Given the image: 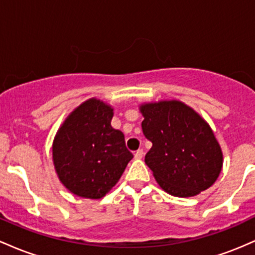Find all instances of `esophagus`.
<instances>
[{
	"mask_svg": "<svg viewBox=\"0 0 255 255\" xmlns=\"http://www.w3.org/2000/svg\"><path fill=\"white\" fill-rule=\"evenodd\" d=\"M143 149H138L135 153V159H142L143 158Z\"/></svg>",
	"mask_w": 255,
	"mask_h": 255,
	"instance_id": "obj_1",
	"label": "esophagus"
}]
</instances>
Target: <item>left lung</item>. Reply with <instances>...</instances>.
I'll return each instance as SVG.
<instances>
[{"label": "left lung", "mask_w": 255, "mask_h": 255, "mask_svg": "<svg viewBox=\"0 0 255 255\" xmlns=\"http://www.w3.org/2000/svg\"><path fill=\"white\" fill-rule=\"evenodd\" d=\"M142 131L153 143L144 161L166 193L189 197L218 178L223 154L213 131L201 117L179 101L141 106Z\"/></svg>", "instance_id": "left-lung-1"}]
</instances>
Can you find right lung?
Returning a JSON list of instances; mask_svg holds the SVG:
<instances>
[{
	"mask_svg": "<svg viewBox=\"0 0 255 255\" xmlns=\"http://www.w3.org/2000/svg\"><path fill=\"white\" fill-rule=\"evenodd\" d=\"M113 108L96 99L82 104L55 137L53 160L62 184L87 199L105 196L122 177L132 153L111 127Z\"/></svg>",
	"mask_w": 255,
	"mask_h": 255,
	"instance_id": "right-lung-1",
	"label": "right lung"
}]
</instances>
